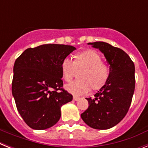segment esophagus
Instances as JSON below:
<instances>
[{
    "label": "esophagus",
    "mask_w": 148,
    "mask_h": 148,
    "mask_svg": "<svg viewBox=\"0 0 148 148\" xmlns=\"http://www.w3.org/2000/svg\"><path fill=\"white\" fill-rule=\"evenodd\" d=\"M80 99V98L77 97V96H73V100L74 101H78Z\"/></svg>",
    "instance_id": "obj_1"
}]
</instances>
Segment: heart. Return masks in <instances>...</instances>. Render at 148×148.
I'll list each match as a JSON object with an SVG mask.
<instances>
[{"mask_svg":"<svg viewBox=\"0 0 148 148\" xmlns=\"http://www.w3.org/2000/svg\"><path fill=\"white\" fill-rule=\"evenodd\" d=\"M78 80L65 86L67 92L74 95H82L92 89L99 90L108 82L110 75L109 67L102 62L99 53L87 49L73 56V62L65 58L61 64V76L69 82L78 73Z\"/></svg>","mask_w":148,"mask_h":148,"instance_id":"1","label":"heart"}]
</instances>
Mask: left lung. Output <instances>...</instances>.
Instances as JSON below:
<instances>
[{"label":"left lung","mask_w":148,"mask_h":148,"mask_svg":"<svg viewBox=\"0 0 148 148\" xmlns=\"http://www.w3.org/2000/svg\"><path fill=\"white\" fill-rule=\"evenodd\" d=\"M88 44L104 54L110 64V75L93 99L86 98L89 107L81 117L90 127L108 130L119 124L129 110L135 90V66L119 48L102 41Z\"/></svg>","instance_id":"obj_1"}]
</instances>
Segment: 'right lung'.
Wrapping results in <instances>:
<instances>
[{
  "mask_svg": "<svg viewBox=\"0 0 148 148\" xmlns=\"http://www.w3.org/2000/svg\"><path fill=\"white\" fill-rule=\"evenodd\" d=\"M75 49L73 46L44 44L27 49L15 61L12 93L18 111L34 130L56 125L61 107L73 100L62 88L61 64Z\"/></svg>",
  "mask_w": 148,
  "mask_h": 148,
  "instance_id": "right-lung-1",
  "label": "right lung"
}]
</instances>
